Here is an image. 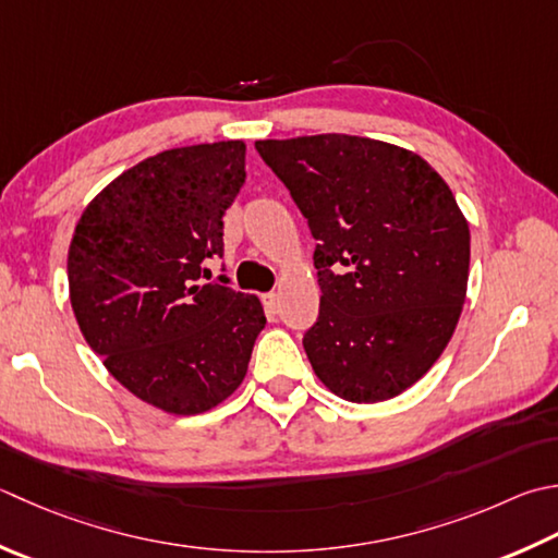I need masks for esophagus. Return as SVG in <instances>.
<instances>
[{
	"label": "esophagus",
	"instance_id": "obj_1",
	"mask_svg": "<svg viewBox=\"0 0 558 558\" xmlns=\"http://www.w3.org/2000/svg\"><path fill=\"white\" fill-rule=\"evenodd\" d=\"M264 304H266L268 312H276V307H278V294H276V292L264 294Z\"/></svg>",
	"mask_w": 558,
	"mask_h": 558
}]
</instances>
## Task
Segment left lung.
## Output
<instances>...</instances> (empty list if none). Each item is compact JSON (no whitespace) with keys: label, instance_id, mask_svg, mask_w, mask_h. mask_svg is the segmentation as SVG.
<instances>
[{"label":"left lung","instance_id":"8db88e82","mask_svg":"<svg viewBox=\"0 0 558 558\" xmlns=\"http://www.w3.org/2000/svg\"><path fill=\"white\" fill-rule=\"evenodd\" d=\"M256 149L316 239L322 304L302 341L314 375L345 401L399 397L442 355L466 300L472 239L450 185L381 140L329 133Z\"/></svg>","mask_w":558,"mask_h":558}]
</instances>
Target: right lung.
Wrapping results in <instances>:
<instances>
[{"label": "right lung", "mask_w": 558, "mask_h": 558, "mask_svg": "<svg viewBox=\"0 0 558 558\" xmlns=\"http://www.w3.org/2000/svg\"><path fill=\"white\" fill-rule=\"evenodd\" d=\"M246 181L242 140L159 151L84 207L68 251L72 312L130 395L173 416L220 407L266 326L256 294L210 280L222 217Z\"/></svg>", "instance_id": "1"}]
</instances>
